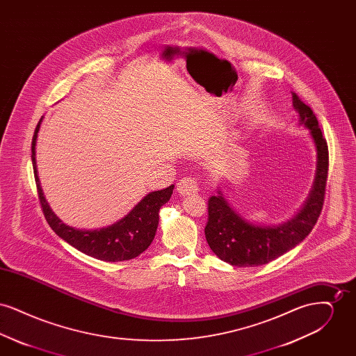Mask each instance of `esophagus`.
I'll return each mask as SVG.
<instances>
[{
  "instance_id": "obj_1",
  "label": "esophagus",
  "mask_w": 356,
  "mask_h": 356,
  "mask_svg": "<svg viewBox=\"0 0 356 356\" xmlns=\"http://www.w3.org/2000/svg\"><path fill=\"white\" fill-rule=\"evenodd\" d=\"M177 192L183 196H188V195H195L199 192V186L197 181L192 177H184L181 180L177 181Z\"/></svg>"
}]
</instances>
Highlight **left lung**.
Returning <instances> with one entry per match:
<instances>
[{"label": "left lung", "instance_id": "left-lung-1", "mask_svg": "<svg viewBox=\"0 0 356 356\" xmlns=\"http://www.w3.org/2000/svg\"><path fill=\"white\" fill-rule=\"evenodd\" d=\"M292 106L299 124L309 131L316 148V176L302 209L279 225H260L241 218L224 199L221 191L208 200L205 238L209 248L222 261L236 267L267 264L286 254L309 235L321 216L328 176V147L312 109L292 93Z\"/></svg>", "mask_w": 356, "mask_h": 356}]
</instances>
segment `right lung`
<instances>
[{
    "mask_svg": "<svg viewBox=\"0 0 356 356\" xmlns=\"http://www.w3.org/2000/svg\"><path fill=\"white\" fill-rule=\"evenodd\" d=\"M42 119L38 121L32 140V163L38 199L51 229L72 247L102 261H124L143 254L153 241L159 225V211L172 196L175 186L148 193L121 220L100 229H77L60 220L47 202L35 167V140Z\"/></svg>",
    "mask_w": 356,
    "mask_h": 356,
    "instance_id": "obj_1",
    "label": "right lung"
}]
</instances>
